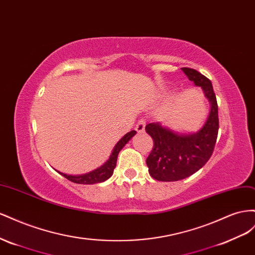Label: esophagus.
Masks as SVG:
<instances>
[{
  "mask_svg": "<svg viewBox=\"0 0 255 255\" xmlns=\"http://www.w3.org/2000/svg\"><path fill=\"white\" fill-rule=\"evenodd\" d=\"M145 120H143V119H141L139 122H137V124L135 125V130H136V132L137 133H142V132H144V130H145Z\"/></svg>",
  "mask_w": 255,
  "mask_h": 255,
  "instance_id": "1",
  "label": "esophagus"
}]
</instances>
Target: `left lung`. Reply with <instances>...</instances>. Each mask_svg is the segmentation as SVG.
I'll list each match as a JSON object with an SVG mask.
<instances>
[{
	"label": "left lung",
	"instance_id": "8db88e82",
	"mask_svg": "<svg viewBox=\"0 0 255 255\" xmlns=\"http://www.w3.org/2000/svg\"><path fill=\"white\" fill-rule=\"evenodd\" d=\"M188 79L201 86L210 103L208 118L198 132L183 134L150 123L145 127L154 147L146 159L148 172L159 181H176L189 177L205 165L213 155L219 129L218 105L210 80L195 69L181 68Z\"/></svg>",
	"mask_w": 255,
	"mask_h": 255
}]
</instances>
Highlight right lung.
Wrapping results in <instances>:
<instances>
[{"label":"right lung","instance_id":"1","mask_svg":"<svg viewBox=\"0 0 255 255\" xmlns=\"http://www.w3.org/2000/svg\"><path fill=\"white\" fill-rule=\"evenodd\" d=\"M136 133L135 130H132L128 133L124 135L122 139L116 143L114 146L112 154L107 160V162L104 163L101 166H99L98 169L94 170L90 173L82 174V175H68V174H64L59 172L61 175H63L65 178H67L68 180L72 181V183L76 184H83V185H92V184H97V183H103V181L107 180L108 178H110L113 174V171L116 166V161H118V156L119 152L122 150V148L125 146V145L128 143V141L131 139V137Z\"/></svg>","mask_w":255,"mask_h":255}]
</instances>
